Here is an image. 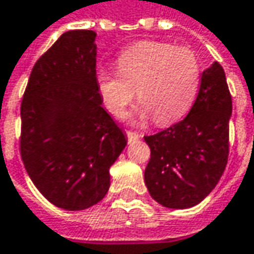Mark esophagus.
Instances as JSON below:
<instances>
[{
	"mask_svg": "<svg viewBox=\"0 0 254 254\" xmlns=\"http://www.w3.org/2000/svg\"><path fill=\"white\" fill-rule=\"evenodd\" d=\"M126 134H127V138H128V141H136L138 138H141L143 134H140V133H134V131H126Z\"/></svg>",
	"mask_w": 254,
	"mask_h": 254,
	"instance_id": "34e87169",
	"label": "esophagus"
}]
</instances>
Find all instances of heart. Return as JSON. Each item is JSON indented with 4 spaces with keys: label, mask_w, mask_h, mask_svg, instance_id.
<instances>
[{
    "label": "heart",
    "mask_w": 254,
    "mask_h": 254,
    "mask_svg": "<svg viewBox=\"0 0 254 254\" xmlns=\"http://www.w3.org/2000/svg\"><path fill=\"white\" fill-rule=\"evenodd\" d=\"M117 69L97 73L101 100L116 117L124 114L137 89L141 102L136 117L153 116L159 126H168L190 111L199 89V62L188 47L138 42L121 52Z\"/></svg>",
    "instance_id": "b5f03b06"
}]
</instances>
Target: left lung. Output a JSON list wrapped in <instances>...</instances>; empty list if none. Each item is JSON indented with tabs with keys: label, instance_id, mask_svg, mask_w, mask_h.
I'll return each mask as SVG.
<instances>
[{
	"label": "left lung",
	"instance_id": "obj_1",
	"mask_svg": "<svg viewBox=\"0 0 254 254\" xmlns=\"http://www.w3.org/2000/svg\"><path fill=\"white\" fill-rule=\"evenodd\" d=\"M231 111L224 69L214 62L202 72L188 116L144 137L150 147L144 182L156 202L168 208H190L215 188L228 159Z\"/></svg>",
	"mask_w": 254,
	"mask_h": 254
}]
</instances>
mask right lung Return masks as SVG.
I'll return each instance as SVG.
<instances>
[{
    "instance_id": "obj_1",
    "label": "right lung",
    "mask_w": 254,
    "mask_h": 254,
    "mask_svg": "<svg viewBox=\"0 0 254 254\" xmlns=\"http://www.w3.org/2000/svg\"><path fill=\"white\" fill-rule=\"evenodd\" d=\"M97 33L70 30L36 62L21 101L24 168L49 202L86 209L105 196L127 140L97 89Z\"/></svg>"
}]
</instances>
